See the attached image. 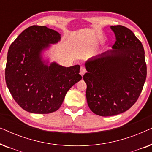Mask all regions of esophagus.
Masks as SVG:
<instances>
[{
    "label": "esophagus",
    "instance_id": "obj_1",
    "mask_svg": "<svg viewBox=\"0 0 152 152\" xmlns=\"http://www.w3.org/2000/svg\"><path fill=\"white\" fill-rule=\"evenodd\" d=\"M86 72V68H85V67L84 66H81V68H80V75L82 76H83L84 75V73L85 72Z\"/></svg>",
    "mask_w": 152,
    "mask_h": 152
}]
</instances>
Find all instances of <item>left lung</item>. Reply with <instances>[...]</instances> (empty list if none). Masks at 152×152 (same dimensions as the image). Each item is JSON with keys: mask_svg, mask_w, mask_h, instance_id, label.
Listing matches in <instances>:
<instances>
[{"mask_svg": "<svg viewBox=\"0 0 152 152\" xmlns=\"http://www.w3.org/2000/svg\"><path fill=\"white\" fill-rule=\"evenodd\" d=\"M116 41L110 51L87 60L83 76L90 109L96 115L112 116L130 109L140 96L147 77L142 43L132 30L112 26Z\"/></svg>", "mask_w": 152, "mask_h": 152, "instance_id": "obj_1", "label": "left lung"}]
</instances>
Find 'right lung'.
<instances>
[{"instance_id": "obj_1", "label": "right lung", "mask_w": 152, "mask_h": 152, "mask_svg": "<svg viewBox=\"0 0 152 152\" xmlns=\"http://www.w3.org/2000/svg\"><path fill=\"white\" fill-rule=\"evenodd\" d=\"M61 39L57 31L33 26L23 31L10 46L5 68L7 88L26 111L46 114L59 109L68 91L81 80L80 66L48 65L42 52Z\"/></svg>"}]
</instances>
